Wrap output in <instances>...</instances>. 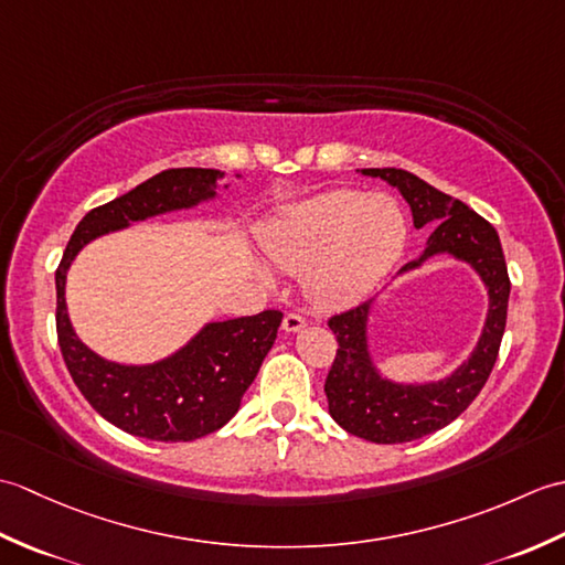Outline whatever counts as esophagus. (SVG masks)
<instances>
[{"mask_svg":"<svg viewBox=\"0 0 565 565\" xmlns=\"http://www.w3.org/2000/svg\"><path fill=\"white\" fill-rule=\"evenodd\" d=\"M281 328H284V332H301L303 328H306V320L301 318V316H296V313H289L284 318V322H281Z\"/></svg>","mask_w":565,"mask_h":565,"instance_id":"34e87169","label":"esophagus"}]
</instances>
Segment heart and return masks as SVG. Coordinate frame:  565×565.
Masks as SVG:
<instances>
[{
  "label": "heart",
  "mask_w": 565,
  "mask_h": 565,
  "mask_svg": "<svg viewBox=\"0 0 565 565\" xmlns=\"http://www.w3.org/2000/svg\"><path fill=\"white\" fill-rule=\"evenodd\" d=\"M269 259L306 274L310 301L352 306L376 289L407 243V218L391 196L334 189L296 203L262 237Z\"/></svg>",
  "instance_id": "1"
}]
</instances>
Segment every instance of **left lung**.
<instances>
[{
    "mask_svg": "<svg viewBox=\"0 0 565 565\" xmlns=\"http://www.w3.org/2000/svg\"><path fill=\"white\" fill-rule=\"evenodd\" d=\"M356 172L383 179L388 186L398 189L411 206L417 231L431 227L423 255L407 262L395 279L423 269L435 257H451L471 267L488 294L486 320L471 354L441 379L398 381L383 374L369 342L371 316L381 296L330 318L328 326L340 342L326 381L332 419L350 435L366 441L403 444L454 423L486 386L505 332L510 279L495 227L463 201L451 199L425 179L395 167Z\"/></svg>",
    "mask_w": 565,
    "mask_h": 565,
    "instance_id": "1",
    "label": "left lung"
}]
</instances>
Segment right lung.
<instances>
[{
	"mask_svg": "<svg viewBox=\"0 0 565 565\" xmlns=\"http://www.w3.org/2000/svg\"><path fill=\"white\" fill-rule=\"evenodd\" d=\"M221 170L179 167L150 177L104 206L89 211L72 233L55 271L57 342L72 381L104 419L154 441H194L221 429L243 403L281 326L279 310L252 318L213 320L158 362L124 364L79 340L67 313V271L97 237L126 231L154 215L189 211L221 199ZM243 174H235L239 179ZM231 184H225L227 189Z\"/></svg>",
	"mask_w": 565,
	"mask_h": 565,
	"instance_id": "add662e5",
	"label": "right lung"
}]
</instances>
